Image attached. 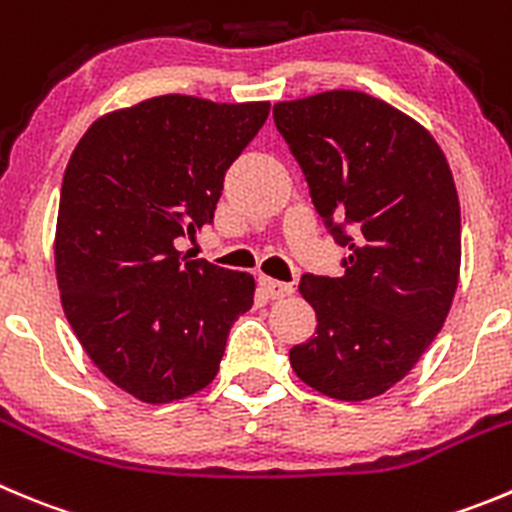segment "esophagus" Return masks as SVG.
<instances>
[{"mask_svg": "<svg viewBox=\"0 0 512 512\" xmlns=\"http://www.w3.org/2000/svg\"><path fill=\"white\" fill-rule=\"evenodd\" d=\"M260 285H262V293L272 300L288 298V295H293L295 290L290 283H280V280H272V278H260Z\"/></svg>", "mask_w": 512, "mask_h": 512, "instance_id": "1", "label": "esophagus"}]
</instances>
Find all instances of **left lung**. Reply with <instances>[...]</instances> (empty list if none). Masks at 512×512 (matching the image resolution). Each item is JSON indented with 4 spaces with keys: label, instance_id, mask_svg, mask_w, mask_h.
<instances>
[{
    "label": "left lung",
    "instance_id": "left-lung-1",
    "mask_svg": "<svg viewBox=\"0 0 512 512\" xmlns=\"http://www.w3.org/2000/svg\"><path fill=\"white\" fill-rule=\"evenodd\" d=\"M315 209L351 250L341 278L303 275L315 336L290 348L303 384L366 401L399 384L437 333L460 283V199L432 133L361 90L272 108Z\"/></svg>",
    "mask_w": 512,
    "mask_h": 512
}]
</instances>
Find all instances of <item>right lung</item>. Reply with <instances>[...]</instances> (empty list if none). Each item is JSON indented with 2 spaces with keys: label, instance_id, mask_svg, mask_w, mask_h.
Listing matches in <instances>:
<instances>
[{
  "label": "right lung",
  "instance_id": "right-lung-1",
  "mask_svg": "<svg viewBox=\"0 0 512 512\" xmlns=\"http://www.w3.org/2000/svg\"><path fill=\"white\" fill-rule=\"evenodd\" d=\"M270 103L159 95L100 116L65 169L55 227L60 303L118 389L169 404L214 381L232 323L255 303L250 272L176 247L212 222L224 171Z\"/></svg>",
  "mask_w": 512,
  "mask_h": 512
}]
</instances>
